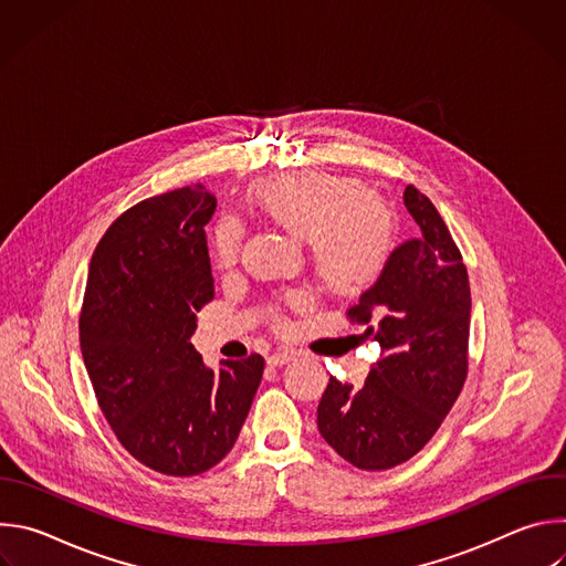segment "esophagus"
Wrapping results in <instances>:
<instances>
[{
  "label": "esophagus",
  "instance_id": "esophagus-1",
  "mask_svg": "<svg viewBox=\"0 0 566 566\" xmlns=\"http://www.w3.org/2000/svg\"><path fill=\"white\" fill-rule=\"evenodd\" d=\"M295 358V352H289V349H282V352H275V354H271L269 358H266V363L271 365V367H282V365H286V363H291Z\"/></svg>",
  "mask_w": 566,
  "mask_h": 566
}]
</instances>
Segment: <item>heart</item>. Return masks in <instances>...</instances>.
Wrapping results in <instances>:
<instances>
[{
  "instance_id": "obj_1",
  "label": "heart",
  "mask_w": 566,
  "mask_h": 566,
  "mask_svg": "<svg viewBox=\"0 0 566 566\" xmlns=\"http://www.w3.org/2000/svg\"><path fill=\"white\" fill-rule=\"evenodd\" d=\"M253 206L308 249L319 286L338 297H356L385 273L396 241L389 206L354 177L291 172L260 181ZM241 249V228L226 219L214 232V262L230 269ZM297 304L300 297H293Z\"/></svg>"
}]
</instances>
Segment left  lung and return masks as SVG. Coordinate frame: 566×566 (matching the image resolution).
Listing matches in <instances>:
<instances>
[{
	"label": "left lung",
	"mask_w": 566,
	"mask_h": 566,
	"mask_svg": "<svg viewBox=\"0 0 566 566\" xmlns=\"http://www.w3.org/2000/svg\"><path fill=\"white\" fill-rule=\"evenodd\" d=\"M408 212L421 228L400 244L347 317L382 352L365 385L334 376L319 398L317 430L360 470L412 459L439 430L468 376L470 284L463 258L434 203L408 186Z\"/></svg>",
	"instance_id": "left-lung-1"
}]
</instances>
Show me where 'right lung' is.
<instances>
[{
	"label": "right lung",
	"instance_id": "obj_1",
	"mask_svg": "<svg viewBox=\"0 0 566 566\" xmlns=\"http://www.w3.org/2000/svg\"><path fill=\"white\" fill-rule=\"evenodd\" d=\"M217 199L201 184L145 199L105 232L90 264L80 349L123 448L170 476H195L234 446L264 358L214 371L190 343L214 297L203 226Z\"/></svg>",
	"mask_w": 566,
	"mask_h": 566
}]
</instances>
